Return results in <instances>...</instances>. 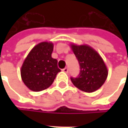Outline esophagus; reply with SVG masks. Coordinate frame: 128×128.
<instances>
[{"instance_id":"esophagus-1","label":"esophagus","mask_w":128,"mask_h":128,"mask_svg":"<svg viewBox=\"0 0 128 128\" xmlns=\"http://www.w3.org/2000/svg\"><path fill=\"white\" fill-rule=\"evenodd\" d=\"M63 71H64V72H68V71H69L68 67H65L64 69H63Z\"/></svg>"}]
</instances>
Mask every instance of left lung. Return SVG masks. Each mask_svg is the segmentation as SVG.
<instances>
[{"label":"left lung","instance_id":"obj_1","mask_svg":"<svg viewBox=\"0 0 128 128\" xmlns=\"http://www.w3.org/2000/svg\"><path fill=\"white\" fill-rule=\"evenodd\" d=\"M70 47L80 65L78 78H71L74 86L79 90L92 92L98 90L105 82L108 70L103 58L98 52L88 44H70Z\"/></svg>","mask_w":128,"mask_h":128}]
</instances>
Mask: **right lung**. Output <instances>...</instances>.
Wrapping results in <instances>:
<instances>
[{
	"label": "right lung",
	"instance_id": "obj_1",
	"mask_svg": "<svg viewBox=\"0 0 128 128\" xmlns=\"http://www.w3.org/2000/svg\"><path fill=\"white\" fill-rule=\"evenodd\" d=\"M54 44L43 41L36 45L24 59L20 68V76L24 84L32 91L47 89L61 71L58 61L52 58Z\"/></svg>",
	"mask_w": 128,
	"mask_h": 128
}]
</instances>
